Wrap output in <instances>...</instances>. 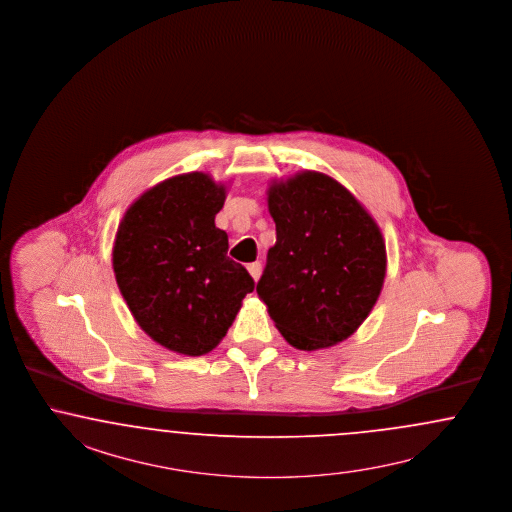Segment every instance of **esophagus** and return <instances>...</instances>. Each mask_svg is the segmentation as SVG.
I'll list each match as a JSON object with an SVG mask.
<instances>
[{"instance_id":"1","label":"esophagus","mask_w":512,"mask_h":512,"mask_svg":"<svg viewBox=\"0 0 512 512\" xmlns=\"http://www.w3.org/2000/svg\"><path fill=\"white\" fill-rule=\"evenodd\" d=\"M247 269L248 273H250V277L258 282L260 275H262V264H260V262H254V264H248Z\"/></svg>"}]
</instances>
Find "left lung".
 Instances as JSON below:
<instances>
[{"label":"left lung","mask_w":512,"mask_h":512,"mask_svg":"<svg viewBox=\"0 0 512 512\" xmlns=\"http://www.w3.org/2000/svg\"><path fill=\"white\" fill-rule=\"evenodd\" d=\"M277 243L256 292L299 350L345 341L375 307L386 277L377 222L343 184L301 171L267 190Z\"/></svg>","instance_id":"obj_1"}]
</instances>
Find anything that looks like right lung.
I'll return each instance as SVG.
<instances>
[{
	"label": "right lung",
	"instance_id": "right-lung-1",
	"mask_svg": "<svg viewBox=\"0 0 512 512\" xmlns=\"http://www.w3.org/2000/svg\"><path fill=\"white\" fill-rule=\"evenodd\" d=\"M224 201V184L184 173L135 199L116 231V284L135 322L184 356L211 352L254 290L228 256V233L215 226Z\"/></svg>",
	"mask_w": 512,
	"mask_h": 512
}]
</instances>
